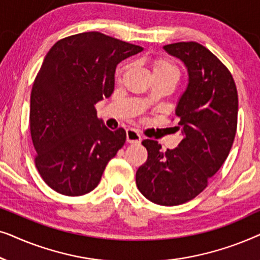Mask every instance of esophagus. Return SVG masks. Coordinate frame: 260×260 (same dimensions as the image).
Segmentation results:
<instances>
[{"label": "esophagus", "mask_w": 260, "mask_h": 260, "mask_svg": "<svg viewBox=\"0 0 260 260\" xmlns=\"http://www.w3.org/2000/svg\"><path fill=\"white\" fill-rule=\"evenodd\" d=\"M142 137L141 135L134 129L126 130V142L127 143H141Z\"/></svg>", "instance_id": "esophagus-1"}]
</instances>
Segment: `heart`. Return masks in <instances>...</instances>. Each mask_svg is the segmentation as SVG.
Returning <instances> with one entry per match:
<instances>
[{"label": "heart", "instance_id": "obj_1", "mask_svg": "<svg viewBox=\"0 0 260 260\" xmlns=\"http://www.w3.org/2000/svg\"><path fill=\"white\" fill-rule=\"evenodd\" d=\"M124 69L119 73H122ZM152 72H154V74H158V76H174L179 78V70L172 62L166 61V60H159V61L155 62Z\"/></svg>", "mask_w": 260, "mask_h": 260}]
</instances>
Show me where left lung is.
<instances>
[{"mask_svg":"<svg viewBox=\"0 0 260 260\" xmlns=\"http://www.w3.org/2000/svg\"><path fill=\"white\" fill-rule=\"evenodd\" d=\"M169 55L186 66L188 83L175 115L182 140L177 148L161 151V144L144 140L148 158L136 172L138 189L148 200L176 206L191 200L207 187L223 165L237 131L238 93L225 65L198 42L166 45Z\"/></svg>","mask_w":260,"mask_h":260,"instance_id":"left-lung-1","label":"left lung"}]
</instances>
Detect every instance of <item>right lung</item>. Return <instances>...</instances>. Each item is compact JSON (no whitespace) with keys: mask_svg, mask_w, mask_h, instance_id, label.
I'll list each match as a JSON object with an SVG mask.
<instances>
[{"mask_svg":"<svg viewBox=\"0 0 260 260\" xmlns=\"http://www.w3.org/2000/svg\"><path fill=\"white\" fill-rule=\"evenodd\" d=\"M142 51L87 31L62 39L46 54L31 88L29 122L35 166L52 189L80 197L98 186L126 133L108 129L94 105L112 94L117 65Z\"/></svg>","mask_w":260,"mask_h":260,"instance_id":"add662e5","label":"right lung"}]
</instances>
